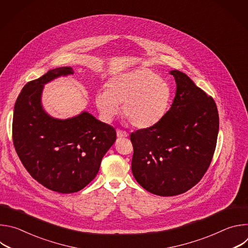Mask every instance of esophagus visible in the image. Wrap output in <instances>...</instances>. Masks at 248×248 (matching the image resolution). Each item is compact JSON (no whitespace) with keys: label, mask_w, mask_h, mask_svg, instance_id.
<instances>
[{"label":"esophagus","mask_w":248,"mask_h":248,"mask_svg":"<svg viewBox=\"0 0 248 248\" xmlns=\"http://www.w3.org/2000/svg\"><path fill=\"white\" fill-rule=\"evenodd\" d=\"M117 136H118V138H124V137L128 136V133L125 131H123V130H117Z\"/></svg>","instance_id":"1"}]
</instances>
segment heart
<instances>
[{
    "instance_id": "b5f03b06",
    "label": "heart",
    "mask_w": 248,
    "mask_h": 248,
    "mask_svg": "<svg viewBox=\"0 0 248 248\" xmlns=\"http://www.w3.org/2000/svg\"><path fill=\"white\" fill-rule=\"evenodd\" d=\"M171 98L170 86L151 69L137 68L109 78L106 91L95 96V106L106 123L120 111L138 128L156 124L168 112Z\"/></svg>"
}]
</instances>
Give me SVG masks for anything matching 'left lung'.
I'll return each instance as SVG.
<instances>
[{
  "label": "left lung",
  "instance_id": "8db88e82",
  "mask_svg": "<svg viewBox=\"0 0 248 248\" xmlns=\"http://www.w3.org/2000/svg\"><path fill=\"white\" fill-rule=\"evenodd\" d=\"M170 74L176 83L170 110L156 124L130 134L134 179L144 189L160 196L184 193L202 179L219 132L213 98L180 70Z\"/></svg>",
  "mask_w": 248,
  "mask_h": 248
}]
</instances>
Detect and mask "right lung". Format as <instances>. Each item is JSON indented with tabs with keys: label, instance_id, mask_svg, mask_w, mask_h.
Returning a JSON list of instances; mask_svg holds the SVG:
<instances>
[{
	"label": "right lung",
	"instance_id": "right-lung-1",
	"mask_svg": "<svg viewBox=\"0 0 248 248\" xmlns=\"http://www.w3.org/2000/svg\"><path fill=\"white\" fill-rule=\"evenodd\" d=\"M69 75H74L72 67H58L28 82L17 97L13 119L14 145L24 168L39 184L60 193L78 192L94 180L117 135L113 126L86 111L60 120L44 110V85Z\"/></svg>",
	"mask_w": 248,
	"mask_h": 248
}]
</instances>
